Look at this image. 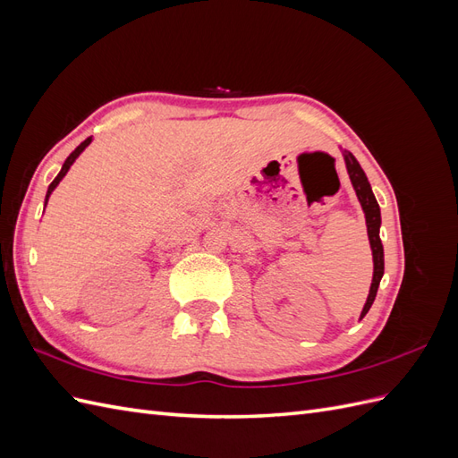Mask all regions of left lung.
<instances>
[{
  "label": "left lung",
  "mask_w": 458,
  "mask_h": 458,
  "mask_svg": "<svg viewBox=\"0 0 458 458\" xmlns=\"http://www.w3.org/2000/svg\"><path fill=\"white\" fill-rule=\"evenodd\" d=\"M342 155H344L345 170H348L350 182L353 185L357 200H359V204H361V208H363L365 221H367V234H369V242H370V250H372V263H374L372 283H370L369 296H367V301H365L361 315H359V321H361V318L369 313L374 298H377L378 286H380L382 275H384V246H382V241H380L382 217H380V206L377 202V197H374L369 179H367L361 165H359L357 158L352 155L350 150H342Z\"/></svg>",
  "instance_id": "obj_1"
}]
</instances>
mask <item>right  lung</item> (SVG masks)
Listing matches in <instances>:
<instances>
[{"label":"right lung","instance_id":"1","mask_svg":"<svg viewBox=\"0 0 458 458\" xmlns=\"http://www.w3.org/2000/svg\"><path fill=\"white\" fill-rule=\"evenodd\" d=\"M91 141H93V137H88V140L86 141H81L72 152H71V157H68L66 160H64V164H63V168H61V172L57 174V177H55L53 179V182H51V185L47 187V192H46V206H47V200H49V197H51V192L55 191V189H57V185L63 182V177L68 174V170H71V165L76 162V158L81 155V152H84L89 145H91Z\"/></svg>","mask_w":458,"mask_h":458}]
</instances>
